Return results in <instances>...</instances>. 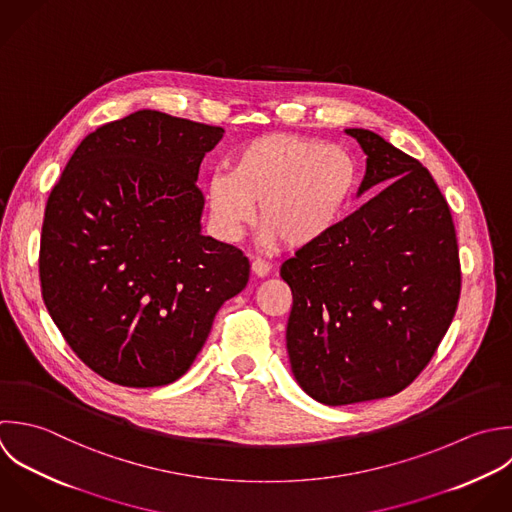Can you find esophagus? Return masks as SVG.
<instances>
[{
    "label": "esophagus",
    "instance_id": "esophagus-1",
    "mask_svg": "<svg viewBox=\"0 0 512 512\" xmlns=\"http://www.w3.org/2000/svg\"><path fill=\"white\" fill-rule=\"evenodd\" d=\"M251 271H253V275H257V277H267L269 271H271V267H269V263L263 261V259H253V261H251Z\"/></svg>",
    "mask_w": 512,
    "mask_h": 512
}]
</instances>
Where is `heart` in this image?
Instances as JSON below:
<instances>
[{"instance_id":"heart-1","label":"heart","mask_w":512,"mask_h":512,"mask_svg":"<svg viewBox=\"0 0 512 512\" xmlns=\"http://www.w3.org/2000/svg\"><path fill=\"white\" fill-rule=\"evenodd\" d=\"M361 183V165L343 145L295 133H269L241 145L227 171L207 185L211 219L223 239H237L255 217L267 243L293 249L331 235L347 217Z\"/></svg>"}]
</instances>
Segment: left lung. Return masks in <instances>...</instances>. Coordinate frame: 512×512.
Segmentation results:
<instances>
[{
	"instance_id": "obj_1",
	"label": "left lung",
	"mask_w": 512,
	"mask_h": 512,
	"mask_svg": "<svg viewBox=\"0 0 512 512\" xmlns=\"http://www.w3.org/2000/svg\"><path fill=\"white\" fill-rule=\"evenodd\" d=\"M347 133L367 155L359 193L385 189L281 265L293 293L291 369L307 395L331 407L409 387L461 297L457 231L429 169L369 129Z\"/></svg>"
}]
</instances>
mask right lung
<instances>
[{
  "label": "right lung",
  "mask_w": 512,
  "mask_h": 512,
  "mask_svg": "<svg viewBox=\"0 0 512 512\" xmlns=\"http://www.w3.org/2000/svg\"><path fill=\"white\" fill-rule=\"evenodd\" d=\"M221 137L217 125L135 111L91 131L49 193L41 297L105 381H177L249 281L241 249L201 235L199 165Z\"/></svg>",
  "instance_id": "right-lung-1"
}]
</instances>
